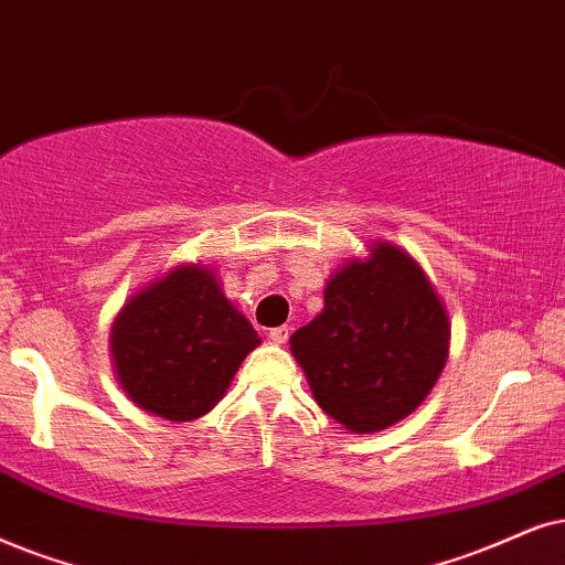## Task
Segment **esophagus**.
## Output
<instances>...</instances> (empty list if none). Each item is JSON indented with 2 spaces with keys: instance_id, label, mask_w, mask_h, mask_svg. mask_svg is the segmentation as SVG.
<instances>
[{
  "instance_id": "esophagus-1",
  "label": "esophagus",
  "mask_w": 565,
  "mask_h": 565,
  "mask_svg": "<svg viewBox=\"0 0 565 565\" xmlns=\"http://www.w3.org/2000/svg\"><path fill=\"white\" fill-rule=\"evenodd\" d=\"M289 333H291L289 326H276V328H270V331H268V339L274 341V344H287Z\"/></svg>"
}]
</instances>
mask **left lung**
Instances as JSON below:
<instances>
[{"label": "left lung", "instance_id": "8db88e82", "mask_svg": "<svg viewBox=\"0 0 565 565\" xmlns=\"http://www.w3.org/2000/svg\"><path fill=\"white\" fill-rule=\"evenodd\" d=\"M448 318L423 268L381 242L328 281L326 307L291 335L320 409L377 433L430 394L448 356Z\"/></svg>", "mask_w": 565, "mask_h": 565}]
</instances>
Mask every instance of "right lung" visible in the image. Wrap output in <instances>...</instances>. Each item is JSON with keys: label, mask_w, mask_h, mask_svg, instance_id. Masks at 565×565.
<instances>
[{"label": "right lung", "mask_w": 565, "mask_h": 565, "mask_svg": "<svg viewBox=\"0 0 565 565\" xmlns=\"http://www.w3.org/2000/svg\"><path fill=\"white\" fill-rule=\"evenodd\" d=\"M258 344L249 320L200 266L171 270L140 291L111 328L122 388L140 409L171 423L211 412Z\"/></svg>", "instance_id": "add662e5"}]
</instances>
